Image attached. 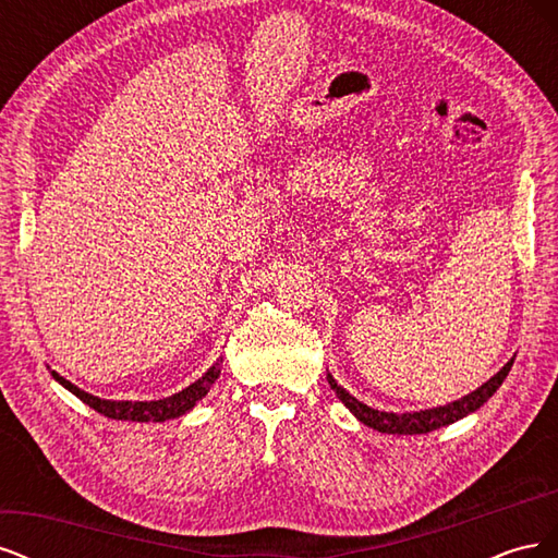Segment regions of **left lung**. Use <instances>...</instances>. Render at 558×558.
<instances>
[{
    "mask_svg": "<svg viewBox=\"0 0 558 558\" xmlns=\"http://www.w3.org/2000/svg\"><path fill=\"white\" fill-rule=\"evenodd\" d=\"M512 363H514V359H510L508 363H505L500 373H496L486 384H482L477 391L463 396L461 400H453L449 404H440V408H433V410L404 412V414L379 412V410L367 408V404H363L361 400L353 398L349 391H344V388L332 379V375H328V384H330L332 391L337 393V398H340L347 404L349 412L356 416L361 424L375 428L379 433L421 435V433H430V430H437V428H442V426H449V424H453V421H459V418L468 416L470 412L480 410L482 404L498 391V386L505 381V377H508Z\"/></svg>",
    "mask_w": 558,
    "mask_h": 558,
    "instance_id": "1",
    "label": "left lung"
}]
</instances>
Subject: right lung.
<instances>
[{
  "label": "right lung",
  "instance_id": "1",
  "mask_svg": "<svg viewBox=\"0 0 558 558\" xmlns=\"http://www.w3.org/2000/svg\"><path fill=\"white\" fill-rule=\"evenodd\" d=\"M221 363H223V359H218L197 381H193L191 386H185L183 391H179L170 398H162V400H105V398H97V396L81 391L78 386L60 377L56 369H50V375H53V379L60 381L66 391H72L78 400L86 402L88 408H93L99 414H105L109 418H118V421H140V424H144V421H154L156 424V421L177 418L185 412H191L197 404V400H202L209 393L211 384L218 379V375H221Z\"/></svg>",
  "mask_w": 558,
  "mask_h": 558
}]
</instances>
